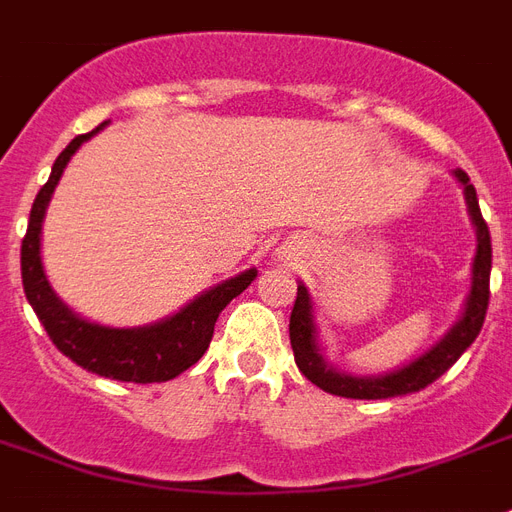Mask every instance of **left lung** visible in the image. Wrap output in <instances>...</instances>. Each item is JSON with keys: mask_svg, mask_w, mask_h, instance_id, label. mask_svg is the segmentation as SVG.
Returning a JSON list of instances; mask_svg holds the SVG:
<instances>
[{"mask_svg": "<svg viewBox=\"0 0 512 512\" xmlns=\"http://www.w3.org/2000/svg\"><path fill=\"white\" fill-rule=\"evenodd\" d=\"M454 177L462 182L467 212H470V220H473L475 233H478V249H475L473 260V287H470V295H467L459 322L432 349H427L421 357H416L403 368L384 373V376H351V373L333 368L322 357V349L317 343V325H314V303H311L306 284H298V298H295V306H292L290 314V343L300 373L311 384H317L319 389H325L330 395L351 397V400H386V397L411 395V392H419V389L432 384L435 378L443 376L467 351V346L478 338L483 319H486V308H489L491 236L489 225L483 220L481 206H478L475 187L470 185V177L462 169H456Z\"/></svg>", "mask_w": 512, "mask_h": 512, "instance_id": "1", "label": "left lung"}]
</instances>
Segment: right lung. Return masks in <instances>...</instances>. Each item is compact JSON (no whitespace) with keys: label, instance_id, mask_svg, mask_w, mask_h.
I'll return each mask as SVG.
<instances>
[{"label":"right lung","instance_id":"add662e5","mask_svg":"<svg viewBox=\"0 0 512 512\" xmlns=\"http://www.w3.org/2000/svg\"><path fill=\"white\" fill-rule=\"evenodd\" d=\"M107 123L93 128L91 134L74 136L53 163L50 179L34 198L29 214V228L21 244V276L26 300L34 308L42 327L48 330L56 349L77 362L80 368L91 370L96 376L115 378V381H134V384H152V381H171L185 373L190 365L204 357L214 335V322L230 300L247 290L255 282L257 271L233 276L228 282L217 284L193 303L179 308L174 317H166L155 325L144 327H104L88 319L77 317L64 300L50 287L45 268H42V220L50 204V195L56 190L58 179L64 174L66 163L80 144L99 134Z\"/></svg>","mask_w":512,"mask_h":512}]
</instances>
